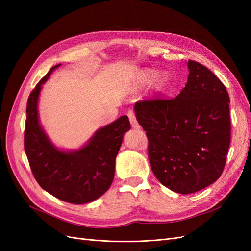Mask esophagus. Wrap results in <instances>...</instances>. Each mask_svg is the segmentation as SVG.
Segmentation results:
<instances>
[{
  "instance_id": "34e87169",
  "label": "esophagus",
  "mask_w": 251,
  "mask_h": 251,
  "mask_svg": "<svg viewBox=\"0 0 251 251\" xmlns=\"http://www.w3.org/2000/svg\"><path fill=\"white\" fill-rule=\"evenodd\" d=\"M127 115H128V118H130V123H131V125H132V127H133V128H136V130H138V128H140V126H139V124H138L137 119H136L135 114L133 113V111H128Z\"/></svg>"
}]
</instances>
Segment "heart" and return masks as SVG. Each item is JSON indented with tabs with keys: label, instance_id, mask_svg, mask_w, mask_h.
<instances>
[{
	"label": "heart",
	"instance_id": "heart-1",
	"mask_svg": "<svg viewBox=\"0 0 251 251\" xmlns=\"http://www.w3.org/2000/svg\"><path fill=\"white\" fill-rule=\"evenodd\" d=\"M157 75V72L155 70H147V71H143L138 79V86L139 87H144L149 85V83L153 80ZM170 82V75L169 73L166 72H162L161 74H159L157 76V79L155 81V86L157 90H162L164 89L166 86H168V83Z\"/></svg>",
	"mask_w": 251,
	"mask_h": 251
}]
</instances>
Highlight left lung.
I'll use <instances>...</instances> for the list:
<instances>
[{
	"mask_svg": "<svg viewBox=\"0 0 251 251\" xmlns=\"http://www.w3.org/2000/svg\"><path fill=\"white\" fill-rule=\"evenodd\" d=\"M187 82L172 100L136 102L156 178L171 191L193 194L216 182L230 143L229 96L216 75L188 60Z\"/></svg>",
	"mask_w": 251,
	"mask_h": 251,
	"instance_id": "obj_1",
	"label": "left lung"
}]
</instances>
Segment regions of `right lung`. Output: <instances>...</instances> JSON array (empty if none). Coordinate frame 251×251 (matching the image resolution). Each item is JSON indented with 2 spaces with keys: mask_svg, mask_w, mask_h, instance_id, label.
<instances>
[{
  "mask_svg": "<svg viewBox=\"0 0 251 251\" xmlns=\"http://www.w3.org/2000/svg\"><path fill=\"white\" fill-rule=\"evenodd\" d=\"M59 66L52 67L29 95L25 151L33 176L43 189L65 202L85 204L100 198L111 186L116 156L131 124L124 115L98 128L77 150L57 148L40 123L37 105L43 85Z\"/></svg>",
  "mask_w": 251,
  "mask_h": 251,
  "instance_id": "right-lung-1",
  "label": "right lung"
}]
</instances>
